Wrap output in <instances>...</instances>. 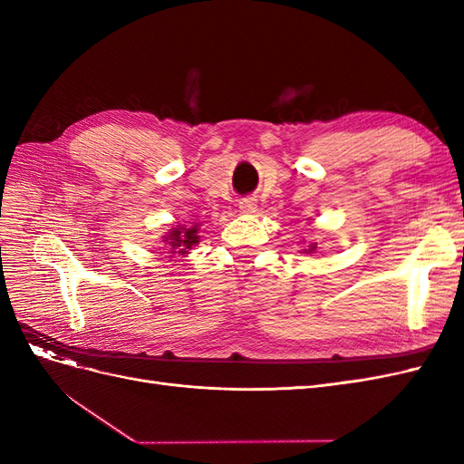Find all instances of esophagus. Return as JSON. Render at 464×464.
Returning <instances> with one entry per match:
<instances>
[{
    "label": "esophagus",
    "instance_id": "34e87169",
    "mask_svg": "<svg viewBox=\"0 0 464 464\" xmlns=\"http://www.w3.org/2000/svg\"><path fill=\"white\" fill-rule=\"evenodd\" d=\"M256 208H257V199L256 198H244V199H240V210L242 213H256Z\"/></svg>",
    "mask_w": 464,
    "mask_h": 464
}]
</instances>
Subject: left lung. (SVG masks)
Masks as SVG:
<instances>
[{"mask_svg": "<svg viewBox=\"0 0 464 464\" xmlns=\"http://www.w3.org/2000/svg\"><path fill=\"white\" fill-rule=\"evenodd\" d=\"M314 249H315V246H312L310 249H304V251H305V254H312V251H314Z\"/></svg>", "mask_w": 464, "mask_h": 464, "instance_id": "1", "label": "left lung"}]
</instances>
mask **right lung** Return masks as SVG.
Instances as JSON below:
<instances>
[{"label": "right lung", "mask_w": 464, "mask_h": 464, "mask_svg": "<svg viewBox=\"0 0 464 464\" xmlns=\"http://www.w3.org/2000/svg\"><path fill=\"white\" fill-rule=\"evenodd\" d=\"M198 227H191V228H174L170 234L166 236V244L172 247V254L178 256H186L188 249H191V246H195L199 242V236H198Z\"/></svg>", "instance_id": "right-lung-1"}]
</instances>
